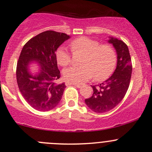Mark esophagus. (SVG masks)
<instances>
[{"label":"esophagus","mask_w":152,"mask_h":152,"mask_svg":"<svg viewBox=\"0 0 152 152\" xmlns=\"http://www.w3.org/2000/svg\"><path fill=\"white\" fill-rule=\"evenodd\" d=\"M65 84L66 86H70V85H75V86L78 87V88H80V87H81V85L80 84H77V83H71V82H69V81H66Z\"/></svg>","instance_id":"esophagus-1"}]
</instances>
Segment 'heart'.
Segmentation results:
<instances>
[{
	"instance_id": "b5f03b06",
	"label": "heart",
	"mask_w": 152,
	"mask_h": 152,
	"mask_svg": "<svg viewBox=\"0 0 152 152\" xmlns=\"http://www.w3.org/2000/svg\"><path fill=\"white\" fill-rule=\"evenodd\" d=\"M74 53L84 54L81 66H73L63 73L66 81L74 83L86 82L91 78L96 81L106 80L112 74L117 62L115 48L108 43L100 44L96 40L86 36L75 38L70 42ZM57 61L66 67L71 64V54L65 46H61L56 50Z\"/></svg>"
}]
</instances>
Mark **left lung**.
<instances>
[{"label": "left lung", "mask_w": 152, "mask_h": 152, "mask_svg": "<svg viewBox=\"0 0 152 152\" xmlns=\"http://www.w3.org/2000/svg\"><path fill=\"white\" fill-rule=\"evenodd\" d=\"M117 53V66L114 73L105 81L91 86L93 94L85 99L87 106L96 113H104L113 109L126 95L132 77V63L128 46L117 38H111Z\"/></svg>", "instance_id": "1"}]
</instances>
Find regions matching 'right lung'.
<instances>
[{
    "mask_svg": "<svg viewBox=\"0 0 152 152\" xmlns=\"http://www.w3.org/2000/svg\"><path fill=\"white\" fill-rule=\"evenodd\" d=\"M69 38L64 33L46 31L31 38L23 47L17 63V83L23 98L36 110L50 111L62 98L66 85L56 83L61 77L56 51ZM33 60L41 67L36 76L28 72V64Z\"/></svg>",
    "mask_w": 152,
    "mask_h": 152,
    "instance_id": "1",
    "label": "right lung"
}]
</instances>
